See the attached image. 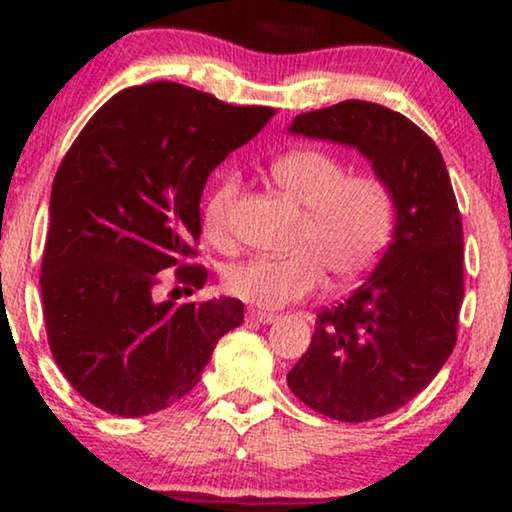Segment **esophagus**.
<instances>
[{
	"label": "esophagus",
	"instance_id": "obj_1",
	"mask_svg": "<svg viewBox=\"0 0 512 512\" xmlns=\"http://www.w3.org/2000/svg\"><path fill=\"white\" fill-rule=\"evenodd\" d=\"M248 317H250V320L262 322V325H267V322L274 320L276 313H272V310H255V308H252L250 313H248Z\"/></svg>",
	"mask_w": 512,
	"mask_h": 512
}]
</instances>
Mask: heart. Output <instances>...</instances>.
I'll return each mask as SVG.
<instances>
[{
	"label": "heart",
	"mask_w": 512,
	"mask_h": 512,
	"mask_svg": "<svg viewBox=\"0 0 512 512\" xmlns=\"http://www.w3.org/2000/svg\"><path fill=\"white\" fill-rule=\"evenodd\" d=\"M272 178L303 207L296 228L298 250L289 255H252L223 272V289L260 308H279L313 296L330 269L354 279L373 267L395 228V197L373 173H349L332 151L303 146L274 158ZM238 173L221 175L204 199V233L214 245L231 243V214L240 195Z\"/></svg>",
	"instance_id": "heart-1"
}]
</instances>
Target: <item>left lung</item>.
Returning a JSON list of instances; mask_svg holds the SVG:
<instances>
[{
  "instance_id": "1",
  "label": "left lung",
  "mask_w": 512,
  "mask_h": 512,
  "mask_svg": "<svg viewBox=\"0 0 512 512\" xmlns=\"http://www.w3.org/2000/svg\"><path fill=\"white\" fill-rule=\"evenodd\" d=\"M291 132L356 146L395 197V238L342 303L317 313L289 370L291 392L330 419L361 424L419 395L457 342L464 298L462 216L436 142L378 103L301 113Z\"/></svg>"
}]
</instances>
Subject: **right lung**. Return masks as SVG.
Listing matches in <instances>:
<instances>
[{
    "mask_svg": "<svg viewBox=\"0 0 512 512\" xmlns=\"http://www.w3.org/2000/svg\"><path fill=\"white\" fill-rule=\"evenodd\" d=\"M276 110L228 105L154 81L115 93L64 154L40 264L48 344L93 407L146 416L199 383L211 351L243 322L236 298L175 305L156 289L173 269L202 289L199 199L209 173Z\"/></svg>",
    "mask_w": 512,
    "mask_h": 512,
    "instance_id": "obj_1",
    "label": "right lung"
}]
</instances>
